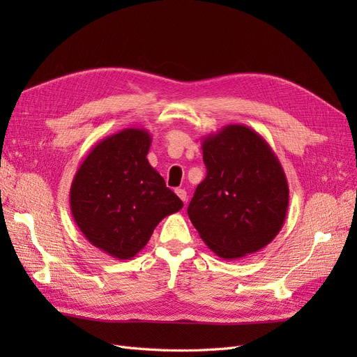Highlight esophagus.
<instances>
[{"mask_svg": "<svg viewBox=\"0 0 357 357\" xmlns=\"http://www.w3.org/2000/svg\"><path fill=\"white\" fill-rule=\"evenodd\" d=\"M176 193H177V197L183 201V202H188V192L185 190V189H176Z\"/></svg>", "mask_w": 357, "mask_h": 357, "instance_id": "34e87169", "label": "esophagus"}]
</instances>
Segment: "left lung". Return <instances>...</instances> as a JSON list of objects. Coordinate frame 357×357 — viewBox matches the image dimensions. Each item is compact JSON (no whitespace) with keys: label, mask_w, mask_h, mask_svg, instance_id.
Here are the masks:
<instances>
[{"label":"left lung","mask_w":357,"mask_h":357,"mask_svg":"<svg viewBox=\"0 0 357 357\" xmlns=\"http://www.w3.org/2000/svg\"><path fill=\"white\" fill-rule=\"evenodd\" d=\"M207 176L188 214L201 240L222 259L261 250L282 231L289 207L284 169L265 139L245 125L202 138Z\"/></svg>","instance_id":"left-lung-1"}]
</instances>
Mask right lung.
<instances>
[{
    "label": "right lung",
    "mask_w": 357,
    "mask_h": 357,
    "mask_svg": "<svg viewBox=\"0 0 357 357\" xmlns=\"http://www.w3.org/2000/svg\"><path fill=\"white\" fill-rule=\"evenodd\" d=\"M152 137L126 128L93 146L73 178L70 207L92 245L125 261L143 250L158 223L183 202L149 164Z\"/></svg>",
    "instance_id": "1"
}]
</instances>
